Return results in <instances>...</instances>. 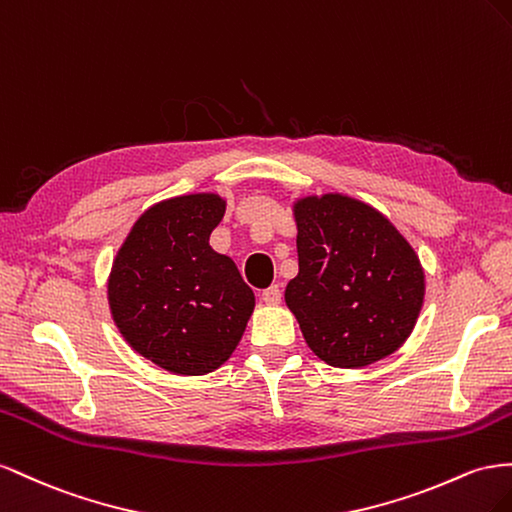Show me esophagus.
Here are the masks:
<instances>
[{"mask_svg": "<svg viewBox=\"0 0 512 512\" xmlns=\"http://www.w3.org/2000/svg\"><path fill=\"white\" fill-rule=\"evenodd\" d=\"M261 300L266 304H279L281 302V289L279 285H270L268 289L261 291Z\"/></svg>", "mask_w": 512, "mask_h": 512, "instance_id": "34e87169", "label": "esophagus"}]
</instances>
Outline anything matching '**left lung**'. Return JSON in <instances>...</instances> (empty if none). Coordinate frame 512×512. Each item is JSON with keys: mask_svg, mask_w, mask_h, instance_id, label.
Instances as JSON below:
<instances>
[{"mask_svg": "<svg viewBox=\"0 0 512 512\" xmlns=\"http://www.w3.org/2000/svg\"><path fill=\"white\" fill-rule=\"evenodd\" d=\"M298 274L285 289L302 337L330 367L362 369L410 337L425 270L412 244L373 206L341 193L294 201Z\"/></svg>", "mask_w": 512, "mask_h": 512, "instance_id": "obj_1", "label": "left lung"}]
</instances>
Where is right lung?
Listing matches in <instances>:
<instances>
[{
    "label": "right lung",
    "mask_w": 512,
    "mask_h": 512,
    "mask_svg": "<svg viewBox=\"0 0 512 512\" xmlns=\"http://www.w3.org/2000/svg\"><path fill=\"white\" fill-rule=\"evenodd\" d=\"M227 201L193 193L145 210L113 259L107 298L124 341L175 375H206L238 347L255 294L210 246Z\"/></svg>",
    "instance_id": "right-lung-1"
}]
</instances>
